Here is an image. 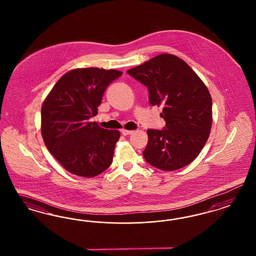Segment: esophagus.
Returning a JSON list of instances; mask_svg holds the SVG:
<instances>
[{
    "label": "esophagus",
    "instance_id": "obj_1",
    "mask_svg": "<svg viewBox=\"0 0 256 256\" xmlns=\"http://www.w3.org/2000/svg\"><path fill=\"white\" fill-rule=\"evenodd\" d=\"M133 133V130H122V134L124 136H128V135H130Z\"/></svg>",
    "mask_w": 256,
    "mask_h": 256
}]
</instances>
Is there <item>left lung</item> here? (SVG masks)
<instances>
[{"mask_svg": "<svg viewBox=\"0 0 256 256\" xmlns=\"http://www.w3.org/2000/svg\"><path fill=\"white\" fill-rule=\"evenodd\" d=\"M146 86L152 106H162L164 130H148L142 152L150 165L176 170L192 162L210 137L212 100L208 87L185 61L163 54L126 71Z\"/></svg>", "mask_w": 256, "mask_h": 256, "instance_id": "obj_1", "label": "left lung"}]
</instances>
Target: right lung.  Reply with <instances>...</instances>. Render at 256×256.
I'll return each mask as SVG.
<instances>
[{"label":"right lung","instance_id":"1","mask_svg":"<svg viewBox=\"0 0 256 256\" xmlns=\"http://www.w3.org/2000/svg\"><path fill=\"white\" fill-rule=\"evenodd\" d=\"M123 73L98 68L68 71L41 108V134L48 150L71 174L94 178L112 162L120 132L89 122L98 114L107 86Z\"/></svg>","mask_w":256,"mask_h":256}]
</instances>
